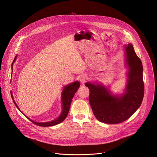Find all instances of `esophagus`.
I'll return each mask as SVG.
<instances>
[{"label":"esophagus","instance_id":"esophagus-1","mask_svg":"<svg viewBox=\"0 0 157 157\" xmlns=\"http://www.w3.org/2000/svg\"><path fill=\"white\" fill-rule=\"evenodd\" d=\"M87 79V76L85 75H82L80 76L79 77V80L82 83H84V82Z\"/></svg>","mask_w":157,"mask_h":157}]
</instances>
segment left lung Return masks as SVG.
<instances>
[{
    "instance_id": "1",
    "label": "left lung",
    "mask_w": 157,
    "mask_h": 157,
    "mask_svg": "<svg viewBox=\"0 0 157 157\" xmlns=\"http://www.w3.org/2000/svg\"><path fill=\"white\" fill-rule=\"evenodd\" d=\"M126 63L129 68L125 93L121 97L112 96L108 89L91 82L89 103L96 119L103 123L116 124L130 118L140 106L144 96L143 66L131 43L125 46Z\"/></svg>"
}]
</instances>
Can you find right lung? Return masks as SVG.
<instances>
[{"instance_id": "right-lung-1", "label": "right lung", "mask_w": 157, "mask_h": 157, "mask_svg": "<svg viewBox=\"0 0 157 157\" xmlns=\"http://www.w3.org/2000/svg\"><path fill=\"white\" fill-rule=\"evenodd\" d=\"M16 59V56L14 59V60L13 61L12 64L14 63L15 60ZM80 86V83L78 81H76L74 82L68 86H66L64 90L62 93V102H63V111L62 113L61 114V116L56 119L51 121V122H44V123H39V122H36L33 121L32 120H31L30 119L27 118L34 124L38 125V126H41V127H49V126H53L55 125H57L61 122H62L68 116V114L69 113L70 110V105H71V101L73 99V98L75 95V94L76 93V92L78 91V88ZM11 96L12 98L13 99V101L15 105V106L19 109V108L18 107V105H17V104L15 103V102L13 100V98L12 96V94L11 93Z\"/></svg>"}]
</instances>
